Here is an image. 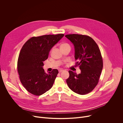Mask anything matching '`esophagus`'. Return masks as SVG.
<instances>
[{"label":"esophagus","instance_id":"esophagus-1","mask_svg":"<svg viewBox=\"0 0 123 123\" xmlns=\"http://www.w3.org/2000/svg\"><path fill=\"white\" fill-rule=\"evenodd\" d=\"M64 72V70H63V69H59V73H62V72Z\"/></svg>","mask_w":123,"mask_h":123}]
</instances>
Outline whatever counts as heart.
Instances as JSON below:
<instances>
[{
	"instance_id": "b5f03b06",
	"label": "heart",
	"mask_w": 123,
	"mask_h": 123,
	"mask_svg": "<svg viewBox=\"0 0 123 123\" xmlns=\"http://www.w3.org/2000/svg\"><path fill=\"white\" fill-rule=\"evenodd\" d=\"M66 46H69V45L68 43H63L61 45V47H64Z\"/></svg>"
}]
</instances>
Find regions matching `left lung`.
Masks as SVG:
<instances>
[{
    "instance_id": "obj_1",
    "label": "left lung",
    "mask_w": 123,
    "mask_h": 123,
    "mask_svg": "<svg viewBox=\"0 0 123 123\" xmlns=\"http://www.w3.org/2000/svg\"><path fill=\"white\" fill-rule=\"evenodd\" d=\"M65 37L74 44L76 66L81 73L76 74L69 71L66 82L74 92L84 95L91 92L98 83L103 67L100 50L95 41L86 35L70 34Z\"/></svg>"
}]
</instances>
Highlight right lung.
<instances>
[{
    "label": "right lung",
    "instance_id": "add662e5",
    "mask_svg": "<svg viewBox=\"0 0 123 123\" xmlns=\"http://www.w3.org/2000/svg\"><path fill=\"white\" fill-rule=\"evenodd\" d=\"M64 34H49L32 37L23 46L17 61L20 82L26 90L34 95L39 96L50 90L58 74L53 69L48 74L42 66L49 53Z\"/></svg>",
    "mask_w": 123,
    "mask_h": 123
}]
</instances>
